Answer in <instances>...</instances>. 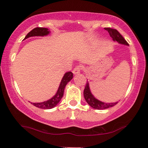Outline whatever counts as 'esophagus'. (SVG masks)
<instances>
[{"label":"esophagus","instance_id":"1","mask_svg":"<svg viewBox=\"0 0 148 148\" xmlns=\"http://www.w3.org/2000/svg\"><path fill=\"white\" fill-rule=\"evenodd\" d=\"M81 70H82V66H77L74 68L73 71V73L75 75H77V74L79 73Z\"/></svg>","mask_w":148,"mask_h":148}]
</instances>
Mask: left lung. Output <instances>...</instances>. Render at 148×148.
<instances>
[{
  "label": "left lung",
  "mask_w": 148,
  "mask_h": 148,
  "mask_svg": "<svg viewBox=\"0 0 148 148\" xmlns=\"http://www.w3.org/2000/svg\"><path fill=\"white\" fill-rule=\"evenodd\" d=\"M106 30L108 32L110 37L112 38L113 41H116L118 42L119 44H124V45H129L127 42L125 40V38L121 36V34L119 33L116 29L108 27L106 28ZM84 96L87 103H88L91 107H92L93 108L98 109V110H103V109L110 108V107L114 106V105H116L117 103H118V102L114 103H105L101 102V101L98 100V99H96L94 96H93L92 92H91L88 82L86 83V87H85Z\"/></svg>",
  "instance_id": "left-lung-1"
}]
</instances>
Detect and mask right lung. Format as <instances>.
<instances>
[{"label": "right lung", "instance_id": "right-lung-1", "mask_svg": "<svg viewBox=\"0 0 148 148\" xmlns=\"http://www.w3.org/2000/svg\"><path fill=\"white\" fill-rule=\"evenodd\" d=\"M50 31L48 29L45 27H36L29 32V33L27 34L24 40L27 39V38L29 37H33V36H47L49 34ZM73 77V74L71 71L66 72L65 74L64 75L63 77H62L61 82H60V86L58 87V89L57 90L56 94L52 97L51 99L48 100L47 101L43 102H38V103H32L34 106L39 108L42 109H51L54 107H55L56 105L58 104L61 98L63 96L64 94V90L65 88L66 85L69 82H70Z\"/></svg>", "mask_w": 148, "mask_h": 148}]
</instances>
